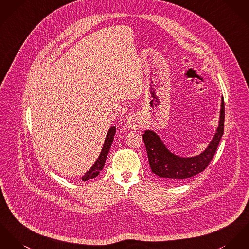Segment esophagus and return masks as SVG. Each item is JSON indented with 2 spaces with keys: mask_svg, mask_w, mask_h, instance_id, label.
I'll use <instances>...</instances> for the list:
<instances>
[{
  "mask_svg": "<svg viewBox=\"0 0 249 249\" xmlns=\"http://www.w3.org/2000/svg\"><path fill=\"white\" fill-rule=\"evenodd\" d=\"M126 124H127V127L130 129V130H133V131H136V130H139L141 127H142V118L140 115H134L132 116H130L127 121H126Z\"/></svg>",
  "mask_w": 249,
  "mask_h": 249,
  "instance_id": "34e87169",
  "label": "esophagus"
}]
</instances>
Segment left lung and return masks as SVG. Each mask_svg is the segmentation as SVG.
<instances>
[{"instance_id": "1", "label": "left lung", "mask_w": 249, "mask_h": 249, "mask_svg": "<svg viewBox=\"0 0 249 249\" xmlns=\"http://www.w3.org/2000/svg\"><path fill=\"white\" fill-rule=\"evenodd\" d=\"M225 102L222 97L219 125L211 143L203 153L192 156L181 157L165 146L161 138L153 131H145L143 140L148 153V159L152 172L168 181L180 182L202 172L211 163L220 140L224 134Z\"/></svg>"}]
</instances>
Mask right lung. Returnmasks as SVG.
I'll list each match as a JSON object with an SVG mask.
<instances>
[{
    "mask_svg": "<svg viewBox=\"0 0 249 249\" xmlns=\"http://www.w3.org/2000/svg\"><path fill=\"white\" fill-rule=\"evenodd\" d=\"M115 127H111L109 129L108 133H107V135H106V138H105V141H104L101 153L99 154L98 158L96 159L95 164L92 166V168L82 176V181H88L90 179H94L95 177H96L99 174V172L102 171V169L104 168V165H105V161H106L107 155H108V153L110 151L112 143L114 141V135H115Z\"/></svg>",
    "mask_w": 249,
    "mask_h": 249,
    "instance_id": "add662e5",
    "label": "right lung"
}]
</instances>
